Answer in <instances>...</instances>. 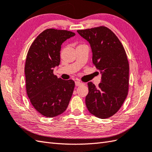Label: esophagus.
Here are the masks:
<instances>
[{"label": "esophagus", "mask_w": 152, "mask_h": 152, "mask_svg": "<svg viewBox=\"0 0 152 152\" xmlns=\"http://www.w3.org/2000/svg\"><path fill=\"white\" fill-rule=\"evenodd\" d=\"M83 84V83L81 82H79V81H76L75 82V85L76 86H80Z\"/></svg>", "instance_id": "obj_1"}]
</instances>
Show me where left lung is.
<instances>
[{"instance_id": "8db88e82", "label": "left lung", "mask_w": 152, "mask_h": 152, "mask_svg": "<svg viewBox=\"0 0 152 152\" xmlns=\"http://www.w3.org/2000/svg\"><path fill=\"white\" fill-rule=\"evenodd\" d=\"M90 44L92 61L102 74L98 88L90 82L86 105L89 112L99 118L114 115L129 91V64L124 47L111 29L105 26L78 30Z\"/></svg>"}]
</instances>
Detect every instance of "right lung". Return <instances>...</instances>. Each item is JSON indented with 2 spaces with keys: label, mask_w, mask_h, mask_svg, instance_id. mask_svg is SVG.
<instances>
[{
  "label": "right lung",
  "mask_w": 152,
  "mask_h": 152,
  "mask_svg": "<svg viewBox=\"0 0 152 152\" xmlns=\"http://www.w3.org/2000/svg\"><path fill=\"white\" fill-rule=\"evenodd\" d=\"M74 33L47 29L31 45L25 64L26 92L33 107L47 117L62 114L72 96L75 83L58 78L53 68L60 64L61 45Z\"/></svg>",
  "instance_id": "obj_1"
}]
</instances>
